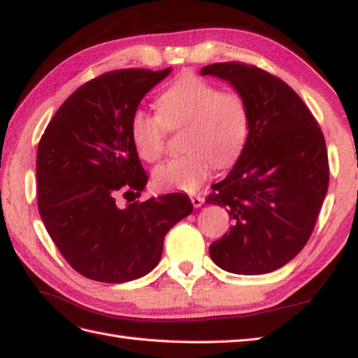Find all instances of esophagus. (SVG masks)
I'll return each mask as SVG.
<instances>
[{
	"mask_svg": "<svg viewBox=\"0 0 358 358\" xmlns=\"http://www.w3.org/2000/svg\"><path fill=\"white\" fill-rule=\"evenodd\" d=\"M192 204H193V207L198 208L204 204V198L199 196V194H194V196H192Z\"/></svg>",
	"mask_w": 358,
	"mask_h": 358,
	"instance_id": "34e87169",
	"label": "esophagus"
}]
</instances>
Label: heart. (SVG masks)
Wrapping results in <instances>:
<instances>
[{
  "label": "heart",
  "mask_w": 358,
  "mask_h": 358,
  "mask_svg": "<svg viewBox=\"0 0 358 358\" xmlns=\"http://www.w3.org/2000/svg\"><path fill=\"white\" fill-rule=\"evenodd\" d=\"M157 113L137 109L131 117V138L138 156L154 164L165 152L168 131L185 126V156L156 168L152 182L159 190L196 192L213 164L237 160L249 132V113L237 92L222 90L193 74H184L156 101Z\"/></svg>",
  "instance_id": "obj_1"
}]
</instances>
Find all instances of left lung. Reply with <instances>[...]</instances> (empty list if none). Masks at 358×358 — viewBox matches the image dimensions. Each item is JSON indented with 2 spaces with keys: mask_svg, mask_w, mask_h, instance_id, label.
I'll use <instances>...</instances> for the list:
<instances>
[{
  "mask_svg": "<svg viewBox=\"0 0 358 358\" xmlns=\"http://www.w3.org/2000/svg\"><path fill=\"white\" fill-rule=\"evenodd\" d=\"M201 74L231 83L249 113L237 164L206 199L226 207L232 221L208 252L229 273H271L294 259L313 232L329 188L324 136L298 93L259 66L222 62Z\"/></svg>",
  "mask_w": 358,
  "mask_h": 358,
  "instance_id": "8db88e82",
  "label": "left lung"
}]
</instances>
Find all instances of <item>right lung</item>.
<instances>
[{
    "label": "right lung",
    "instance_id": "obj_1",
    "mask_svg": "<svg viewBox=\"0 0 358 358\" xmlns=\"http://www.w3.org/2000/svg\"><path fill=\"white\" fill-rule=\"evenodd\" d=\"M170 71L101 74L65 99L40 138V217L65 260L92 280L121 284L143 278L160 262L166 232L193 210L184 193L117 204L118 196L138 198L146 185L131 117Z\"/></svg>",
    "mask_w": 358,
    "mask_h": 358
}]
</instances>
